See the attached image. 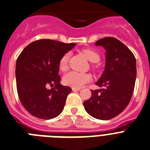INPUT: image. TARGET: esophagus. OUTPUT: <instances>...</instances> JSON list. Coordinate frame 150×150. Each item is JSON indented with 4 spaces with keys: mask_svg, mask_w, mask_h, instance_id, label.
I'll return each instance as SVG.
<instances>
[{
    "mask_svg": "<svg viewBox=\"0 0 150 150\" xmlns=\"http://www.w3.org/2000/svg\"><path fill=\"white\" fill-rule=\"evenodd\" d=\"M80 89H81V88H74V87H73V88H72V90L74 91H80Z\"/></svg>",
    "mask_w": 150,
    "mask_h": 150,
    "instance_id": "34e87169",
    "label": "esophagus"
}]
</instances>
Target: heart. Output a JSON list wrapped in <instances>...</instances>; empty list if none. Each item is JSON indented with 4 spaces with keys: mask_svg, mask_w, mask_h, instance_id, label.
<instances>
[{
    "mask_svg": "<svg viewBox=\"0 0 150 150\" xmlns=\"http://www.w3.org/2000/svg\"><path fill=\"white\" fill-rule=\"evenodd\" d=\"M83 52L86 56L88 60L92 63H97L100 61V55L95 50L91 49H85L83 50ZM69 57H70V53L66 52L62 55L59 60V67L61 71H64L67 70ZM90 80H91V76L89 74L76 72V71H70L67 73L63 77L64 84L74 88H80L83 85L88 83Z\"/></svg>",
    "mask_w": 150,
    "mask_h": 150,
    "instance_id": "obj_1",
    "label": "heart"
}]
</instances>
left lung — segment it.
Listing matches in <instances>:
<instances>
[{
    "label": "left lung",
    "mask_w": 150,
    "mask_h": 150,
    "mask_svg": "<svg viewBox=\"0 0 150 150\" xmlns=\"http://www.w3.org/2000/svg\"><path fill=\"white\" fill-rule=\"evenodd\" d=\"M106 50L104 73L95 83L101 89L91 90V97L83 103L90 116L108 120L121 113L129 104L137 76L136 59L132 51L114 38L95 43Z\"/></svg>",
    "instance_id": "1"
}]
</instances>
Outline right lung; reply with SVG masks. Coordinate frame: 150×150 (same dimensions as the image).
Instances as JSON below:
<instances>
[{"mask_svg": "<svg viewBox=\"0 0 150 150\" xmlns=\"http://www.w3.org/2000/svg\"><path fill=\"white\" fill-rule=\"evenodd\" d=\"M75 43L42 39L28 45L16 60L18 95L26 110L39 119L51 120L63 111L71 88L62 86L59 60ZM53 87L49 90L48 86Z\"/></svg>", "mask_w": 150, "mask_h": 150, "instance_id": "obj_1", "label": "right lung"}]
</instances>
